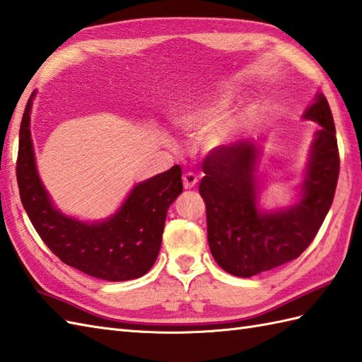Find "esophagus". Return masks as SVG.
Here are the masks:
<instances>
[{
	"mask_svg": "<svg viewBox=\"0 0 362 362\" xmlns=\"http://www.w3.org/2000/svg\"><path fill=\"white\" fill-rule=\"evenodd\" d=\"M198 178L194 172H186L182 175V186L184 189H194Z\"/></svg>",
	"mask_w": 362,
	"mask_h": 362,
	"instance_id": "esophagus-1",
	"label": "esophagus"
}]
</instances>
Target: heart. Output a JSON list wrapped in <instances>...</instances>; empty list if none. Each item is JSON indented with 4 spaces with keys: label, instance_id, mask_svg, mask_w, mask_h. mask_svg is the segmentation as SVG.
I'll return each mask as SVG.
<instances>
[{
    "label": "heart",
    "instance_id": "b5f03b06",
    "mask_svg": "<svg viewBox=\"0 0 362 362\" xmlns=\"http://www.w3.org/2000/svg\"><path fill=\"white\" fill-rule=\"evenodd\" d=\"M224 107H226V100H216L211 103V105L192 111V113L184 116L180 122L186 132L192 134H202L214 122L218 120ZM226 134H228L226 132H221L218 134L212 136L209 142H211V146H218V144H221L224 139H226Z\"/></svg>",
    "mask_w": 362,
    "mask_h": 362
}]
</instances>
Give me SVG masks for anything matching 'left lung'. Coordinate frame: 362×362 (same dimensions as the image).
Instances as JSON below:
<instances>
[{
    "label": "left lung",
    "instance_id": "8db88e82",
    "mask_svg": "<svg viewBox=\"0 0 362 362\" xmlns=\"http://www.w3.org/2000/svg\"><path fill=\"white\" fill-rule=\"evenodd\" d=\"M305 119L320 125L313 142L299 203L262 212L257 202L252 142L212 150L203 163L199 195L206 203L207 242L215 262L237 277H252L297 259L315 240L330 211L339 176V150L330 105L324 94Z\"/></svg>",
    "mask_w": 362,
    "mask_h": 362
}]
</instances>
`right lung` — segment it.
Returning a JSON list of instances; mask_svg holds the SVG:
<instances>
[{"label": "right lung", "mask_w": 362, "mask_h": 362, "mask_svg": "<svg viewBox=\"0 0 362 362\" xmlns=\"http://www.w3.org/2000/svg\"><path fill=\"white\" fill-rule=\"evenodd\" d=\"M34 93L24 108L17 182L24 211L38 235L59 259L91 277L110 282L138 279L150 271L163 242L167 209L182 192L181 167L136 184L119 211L102 223H85L59 212L38 178L29 119Z\"/></svg>", "instance_id": "add662e5"}]
</instances>
